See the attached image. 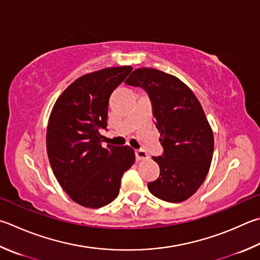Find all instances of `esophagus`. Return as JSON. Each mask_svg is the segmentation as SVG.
<instances>
[{
    "label": "esophagus",
    "mask_w": 260,
    "mask_h": 260,
    "mask_svg": "<svg viewBox=\"0 0 260 260\" xmlns=\"http://www.w3.org/2000/svg\"><path fill=\"white\" fill-rule=\"evenodd\" d=\"M135 157L136 160H145L149 158V154L143 150H135Z\"/></svg>",
    "instance_id": "1"
}]
</instances>
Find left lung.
I'll use <instances>...</instances> for the list:
<instances>
[{
    "instance_id": "1",
    "label": "left lung",
    "mask_w": 260,
    "mask_h": 260,
    "mask_svg": "<svg viewBox=\"0 0 260 260\" xmlns=\"http://www.w3.org/2000/svg\"><path fill=\"white\" fill-rule=\"evenodd\" d=\"M125 83L148 93L161 136L164 152L152 157L160 174L148 183L149 191L168 202L188 199L204 183L214 153V134L199 100L177 77L157 69H136Z\"/></svg>"
}]
</instances>
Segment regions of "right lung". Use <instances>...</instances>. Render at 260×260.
<instances>
[{"mask_svg": "<svg viewBox=\"0 0 260 260\" xmlns=\"http://www.w3.org/2000/svg\"><path fill=\"white\" fill-rule=\"evenodd\" d=\"M133 68H106L84 75L54 103L46 131V150L63 191L87 208H100L119 194L124 173L135 161L128 145L102 146L108 106L114 89Z\"/></svg>", "mask_w": 260, "mask_h": 260, "instance_id": "obj_1", "label": "right lung"}]
</instances>
